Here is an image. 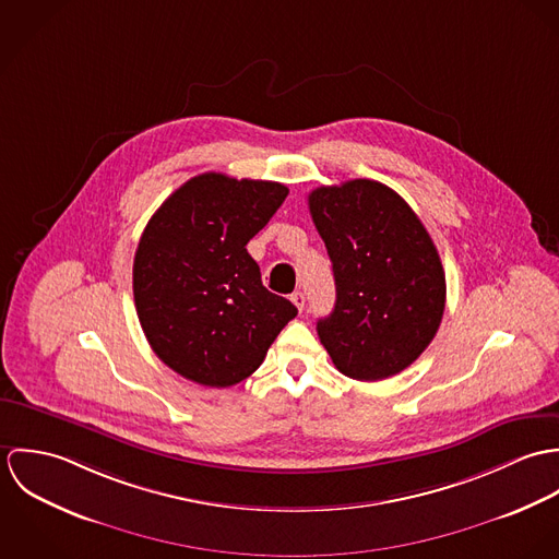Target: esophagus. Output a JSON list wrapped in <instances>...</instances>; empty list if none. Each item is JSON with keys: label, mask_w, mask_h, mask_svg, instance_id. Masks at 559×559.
Segmentation results:
<instances>
[{"label": "esophagus", "mask_w": 559, "mask_h": 559, "mask_svg": "<svg viewBox=\"0 0 559 559\" xmlns=\"http://www.w3.org/2000/svg\"><path fill=\"white\" fill-rule=\"evenodd\" d=\"M290 301L297 306L299 312H304V308H306V295H304V293H299V290L293 293V295H290Z\"/></svg>", "instance_id": "34e87169"}]
</instances>
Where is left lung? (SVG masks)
I'll return each instance as SVG.
<instances>
[{
  "label": "left lung",
  "mask_w": 559,
  "mask_h": 559,
  "mask_svg": "<svg viewBox=\"0 0 559 559\" xmlns=\"http://www.w3.org/2000/svg\"><path fill=\"white\" fill-rule=\"evenodd\" d=\"M310 213L333 264L335 306L320 342L355 381H383L432 342L445 310L439 251L413 209L383 182L319 187Z\"/></svg>",
  "instance_id": "obj_1"
}]
</instances>
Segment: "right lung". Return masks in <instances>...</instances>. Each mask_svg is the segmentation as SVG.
I'll use <instances>...</instances> for the list:
<instances>
[{
  "label": "right lung",
  "mask_w": 559,
  "mask_h": 559,
  "mask_svg": "<svg viewBox=\"0 0 559 559\" xmlns=\"http://www.w3.org/2000/svg\"><path fill=\"white\" fill-rule=\"evenodd\" d=\"M288 187L206 171L151 217L135 251L133 297L160 361L180 377L230 388L253 374L297 308L262 286L247 253Z\"/></svg>",
  "instance_id": "add662e5"
}]
</instances>
